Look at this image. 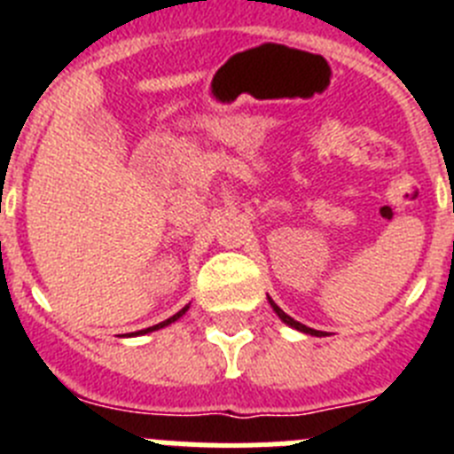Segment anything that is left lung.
Listing matches in <instances>:
<instances>
[{
  "instance_id": "1",
  "label": "left lung",
  "mask_w": 454,
  "mask_h": 454,
  "mask_svg": "<svg viewBox=\"0 0 454 454\" xmlns=\"http://www.w3.org/2000/svg\"><path fill=\"white\" fill-rule=\"evenodd\" d=\"M268 300H270V298H268ZM270 307H272V311H275V314H277V316H279V318H282V320H284V323H286V325H291V327H295V330L304 332V334H311V336H320V332H318V330H311V327H307V325L298 323V320H295V318H291V316H288V314H284L282 309L277 307V304H275V302H272V300H270Z\"/></svg>"
}]
</instances>
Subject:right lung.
<instances>
[{
    "mask_svg": "<svg viewBox=\"0 0 454 454\" xmlns=\"http://www.w3.org/2000/svg\"><path fill=\"white\" fill-rule=\"evenodd\" d=\"M186 311H188V307H184L182 311H177V314H175V316H170V318H168V320H163V323L154 325V327H147V330H140V332H154V330H159V327H166V325H170V323H175V320H177V318H182V316L186 314ZM140 332H138V334H140Z\"/></svg>",
    "mask_w": 454,
    "mask_h": 454,
    "instance_id": "obj_1",
    "label": "right lung"
}]
</instances>
